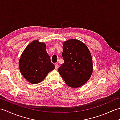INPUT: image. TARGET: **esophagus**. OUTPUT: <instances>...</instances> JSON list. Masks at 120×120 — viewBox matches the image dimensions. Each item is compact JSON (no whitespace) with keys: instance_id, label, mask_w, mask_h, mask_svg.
<instances>
[{"instance_id":"obj_1","label":"esophagus","mask_w":120,"mask_h":120,"mask_svg":"<svg viewBox=\"0 0 120 120\" xmlns=\"http://www.w3.org/2000/svg\"><path fill=\"white\" fill-rule=\"evenodd\" d=\"M58 68H59V65H58V64H57V63H56V64H55V69H56V70H58Z\"/></svg>"}]
</instances>
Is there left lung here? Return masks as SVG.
Instances as JSON below:
<instances>
[{"mask_svg": "<svg viewBox=\"0 0 120 120\" xmlns=\"http://www.w3.org/2000/svg\"><path fill=\"white\" fill-rule=\"evenodd\" d=\"M62 57L64 62L58 68L65 83L76 88L85 84L93 72L92 59L86 45L76 39L63 43Z\"/></svg>", "mask_w": 120, "mask_h": 120, "instance_id": "left-lung-1", "label": "left lung"}]
</instances>
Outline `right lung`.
Listing matches in <instances>:
<instances>
[{"label": "right lung", "instance_id": "obj_1", "mask_svg": "<svg viewBox=\"0 0 120 120\" xmlns=\"http://www.w3.org/2000/svg\"><path fill=\"white\" fill-rule=\"evenodd\" d=\"M19 68L22 75L30 83H39L55 68L46 52L44 43L35 40L27 46L19 60Z\"/></svg>", "mask_w": 120, "mask_h": 120}]
</instances>
